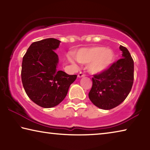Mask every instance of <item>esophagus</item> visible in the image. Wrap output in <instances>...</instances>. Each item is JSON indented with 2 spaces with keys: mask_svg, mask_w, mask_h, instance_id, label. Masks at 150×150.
<instances>
[{
  "mask_svg": "<svg viewBox=\"0 0 150 150\" xmlns=\"http://www.w3.org/2000/svg\"><path fill=\"white\" fill-rule=\"evenodd\" d=\"M77 76H78L79 78H81V77H85V74H83L82 72H80V73H79V74H78Z\"/></svg>",
  "mask_w": 150,
  "mask_h": 150,
  "instance_id": "34e87169",
  "label": "esophagus"
}]
</instances>
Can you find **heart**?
<instances>
[{
	"instance_id": "obj_1",
	"label": "heart",
	"mask_w": 150,
	"mask_h": 150,
	"mask_svg": "<svg viewBox=\"0 0 150 150\" xmlns=\"http://www.w3.org/2000/svg\"><path fill=\"white\" fill-rule=\"evenodd\" d=\"M75 58L82 64H88V71L92 74H100L111 67L115 59L112 50L103 46L81 48L75 53ZM70 62L74 63L73 60Z\"/></svg>"
}]
</instances>
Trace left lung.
<instances>
[{
    "mask_svg": "<svg viewBox=\"0 0 150 150\" xmlns=\"http://www.w3.org/2000/svg\"><path fill=\"white\" fill-rule=\"evenodd\" d=\"M122 59L105 72L94 75L88 97L94 105L110 110L121 104L130 93L134 82V61L126 47L120 45Z\"/></svg>",
    "mask_w": 150,
    "mask_h": 150,
    "instance_id": "left-lung-1",
    "label": "left lung"
}]
</instances>
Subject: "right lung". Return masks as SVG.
<instances>
[{
  "instance_id": "1",
  "label": "right lung",
  "mask_w": 150,
  "mask_h": 150,
  "mask_svg": "<svg viewBox=\"0 0 150 150\" xmlns=\"http://www.w3.org/2000/svg\"><path fill=\"white\" fill-rule=\"evenodd\" d=\"M60 42L47 38L32 43L22 59L21 77L25 92L43 108L59 105L77 78V75L57 70L59 58L55 50Z\"/></svg>"
}]
</instances>
